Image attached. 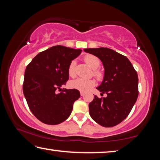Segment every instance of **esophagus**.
Here are the masks:
<instances>
[{
    "instance_id": "esophagus-1",
    "label": "esophagus",
    "mask_w": 160,
    "mask_h": 160,
    "mask_svg": "<svg viewBox=\"0 0 160 160\" xmlns=\"http://www.w3.org/2000/svg\"><path fill=\"white\" fill-rule=\"evenodd\" d=\"M84 94H85V93L82 92H80V95L81 96H84Z\"/></svg>"
}]
</instances>
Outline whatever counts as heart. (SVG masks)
<instances>
[{"instance_id":"obj_1","label":"heart","mask_w":160,"mask_h":160,"mask_svg":"<svg viewBox=\"0 0 160 160\" xmlns=\"http://www.w3.org/2000/svg\"><path fill=\"white\" fill-rule=\"evenodd\" d=\"M84 61L85 63L90 66L91 68L94 70L93 75L98 80H101L103 78V72L101 70H97L101 65V61L99 59L93 55H86L84 57ZM69 76L71 78H74L76 75V61H72L68 66V68ZM95 85V81L93 79L87 80L84 78H78V79L70 81L69 83V86L70 88L77 90L78 91L86 92L93 88Z\"/></svg>"}]
</instances>
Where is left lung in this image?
<instances>
[{"mask_svg": "<svg viewBox=\"0 0 160 160\" xmlns=\"http://www.w3.org/2000/svg\"><path fill=\"white\" fill-rule=\"evenodd\" d=\"M87 53L98 57L104 68V79L97 90L101 95L94 96L89 104L90 115L104 127H113L125 119L131 112L138 96V77L125 56L108 48H85Z\"/></svg>", "mask_w": 160, "mask_h": 160, "instance_id": "8db88e82", "label": "left lung"}]
</instances>
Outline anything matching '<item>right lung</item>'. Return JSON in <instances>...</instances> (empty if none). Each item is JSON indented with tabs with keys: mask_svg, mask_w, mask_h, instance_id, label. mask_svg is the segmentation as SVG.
<instances>
[{
	"mask_svg": "<svg viewBox=\"0 0 160 160\" xmlns=\"http://www.w3.org/2000/svg\"><path fill=\"white\" fill-rule=\"evenodd\" d=\"M81 51L54 46L38 53L27 66L23 93L32 113L42 123L56 125L63 122L80 98L78 90L61 88L69 79V64Z\"/></svg>",
	"mask_w": 160,
	"mask_h": 160,
	"instance_id": "add662e5",
	"label": "right lung"
}]
</instances>
